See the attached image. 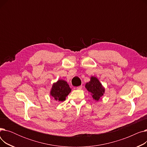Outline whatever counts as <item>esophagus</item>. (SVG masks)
Masks as SVG:
<instances>
[{"instance_id": "obj_1", "label": "esophagus", "mask_w": 147, "mask_h": 147, "mask_svg": "<svg viewBox=\"0 0 147 147\" xmlns=\"http://www.w3.org/2000/svg\"><path fill=\"white\" fill-rule=\"evenodd\" d=\"M82 87H83V86H82V85H81V86H78V87H77V88H76V89H81L82 88Z\"/></svg>"}]
</instances>
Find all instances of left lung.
Returning a JSON list of instances; mask_svg holds the SVG:
<instances>
[{"instance_id": "left-lung-1", "label": "left lung", "mask_w": 147, "mask_h": 147, "mask_svg": "<svg viewBox=\"0 0 147 147\" xmlns=\"http://www.w3.org/2000/svg\"><path fill=\"white\" fill-rule=\"evenodd\" d=\"M85 88L96 101H98L105 92V89L102 84L95 77H92L90 81L86 84Z\"/></svg>"}]
</instances>
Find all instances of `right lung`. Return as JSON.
<instances>
[{
  "mask_svg": "<svg viewBox=\"0 0 147 147\" xmlns=\"http://www.w3.org/2000/svg\"><path fill=\"white\" fill-rule=\"evenodd\" d=\"M71 90L67 82L63 80H59L52 85L51 95L53 97L55 101H64Z\"/></svg>",
  "mask_w": 147,
  "mask_h": 147,
  "instance_id": "1",
  "label": "right lung"
}]
</instances>
